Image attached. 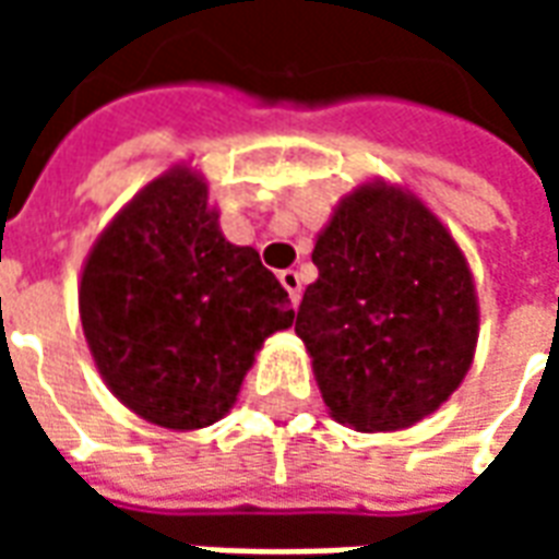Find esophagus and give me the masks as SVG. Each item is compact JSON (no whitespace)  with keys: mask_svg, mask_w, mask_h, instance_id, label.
Segmentation results:
<instances>
[{"mask_svg":"<svg viewBox=\"0 0 559 559\" xmlns=\"http://www.w3.org/2000/svg\"><path fill=\"white\" fill-rule=\"evenodd\" d=\"M278 278H281V284H284V290L290 293L293 305H299V299H302V278H299V272H293V269H284Z\"/></svg>","mask_w":559,"mask_h":559,"instance_id":"obj_1","label":"esophagus"}]
</instances>
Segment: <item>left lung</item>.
<instances>
[{
    "mask_svg": "<svg viewBox=\"0 0 559 559\" xmlns=\"http://www.w3.org/2000/svg\"><path fill=\"white\" fill-rule=\"evenodd\" d=\"M320 278L296 314L329 416L353 431L413 428L467 377L479 296L461 245L407 185L365 179L317 233Z\"/></svg>",
    "mask_w": 559,
    "mask_h": 559,
    "instance_id": "left-lung-1",
    "label": "left lung"
}]
</instances>
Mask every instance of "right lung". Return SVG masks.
<instances>
[{"label": "right lung", "instance_id": "1", "mask_svg": "<svg viewBox=\"0 0 559 559\" xmlns=\"http://www.w3.org/2000/svg\"><path fill=\"white\" fill-rule=\"evenodd\" d=\"M78 305L104 386L167 431L224 419L263 341L296 317L254 248L221 233L191 160L143 185L98 233Z\"/></svg>", "mask_w": 559, "mask_h": 559}]
</instances>
